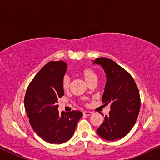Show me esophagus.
Here are the masks:
<instances>
[{
	"instance_id": "obj_1",
	"label": "esophagus",
	"mask_w": 160,
	"mask_h": 160,
	"mask_svg": "<svg viewBox=\"0 0 160 160\" xmlns=\"http://www.w3.org/2000/svg\"><path fill=\"white\" fill-rule=\"evenodd\" d=\"M83 113H84V115L89 117V116H91L92 114V112H91V111H84Z\"/></svg>"
}]
</instances>
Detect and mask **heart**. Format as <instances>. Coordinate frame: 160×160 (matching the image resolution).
Segmentation results:
<instances>
[{"instance_id": "1", "label": "heart", "mask_w": 160, "mask_h": 160, "mask_svg": "<svg viewBox=\"0 0 160 160\" xmlns=\"http://www.w3.org/2000/svg\"><path fill=\"white\" fill-rule=\"evenodd\" d=\"M80 73L82 74L83 78H84L88 84H92V83H96V82H97V73L91 68H83L82 70H81ZM70 84H71V82H70V78H68V76H65L63 78L62 83V89L65 91H67L70 87Z\"/></svg>"}]
</instances>
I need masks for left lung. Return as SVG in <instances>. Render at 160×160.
<instances>
[{"label":"left lung","instance_id":"obj_1","mask_svg":"<svg viewBox=\"0 0 160 160\" xmlns=\"http://www.w3.org/2000/svg\"><path fill=\"white\" fill-rule=\"evenodd\" d=\"M93 63L103 68L106 84L102 100L110 104L109 115L97 130V133L107 141L121 139L130 132L138 116L141 99L134 79L128 71L114 61L106 58H97Z\"/></svg>","mask_w":160,"mask_h":160}]
</instances>
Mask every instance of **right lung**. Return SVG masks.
I'll list each match as a JSON object with an SVG mask.
<instances>
[{"mask_svg":"<svg viewBox=\"0 0 160 160\" xmlns=\"http://www.w3.org/2000/svg\"><path fill=\"white\" fill-rule=\"evenodd\" d=\"M66 70L67 64L63 61L48 62L30 82L24 100L32 128L49 143L68 141L83 115L78 111L59 113L58 102L64 95L62 83Z\"/></svg>","mask_w":160,"mask_h":160,"instance_id":"obj_1","label":"right lung"}]
</instances>
